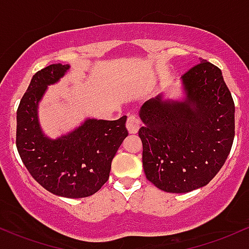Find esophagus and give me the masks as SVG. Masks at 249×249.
Wrapping results in <instances>:
<instances>
[{
    "instance_id": "34e87169",
    "label": "esophagus",
    "mask_w": 249,
    "mask_h": 249,
    "mask_svg": "<svg viewBox=\"0 0 249 249\" xmlns=\"http://www.w3.org/2000/svg\"><path fill=\"white\" fill-rule=\"evenodd\" d=\"M139 127H141V122H139V119L136 116H130L126 122V129L129 131V133L135 135V133L138 132Z\"/></svg>"
}]
</instances>
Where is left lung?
<instances>
[{
	"label": "left lung",
	"instance_id": "1",
	"mask_svg": "<svg viewBox=\"0 0 249 249\" xmlns=\"http://www.w3.org/2000/svg\"><path fill=\"white\" fill-rule=\"evenodd\" d=\"M168 89L142 105L138 131L146 178L166 193H189L215 177L233 145L235 106L222 72L201 60Z\"/></svg>",
	"mask_w": 249,
	"mask_h": 249
}]
</instances>
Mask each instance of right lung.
Returning <instances> with one entry per match:
<instances>
[{
    "instance_id": "1",
    "label": "right lung",
    "mask_w": 249,
    "mask_h": 249,
    "mask_svg": "<svg viewBox=\"0 0 249 249\" xmlns=\"http://www.w3.org/2000/svg\"><path fill=\"white\" fill-rule=\"evenodd\" d=\"M71 65L53 64L33 75L16 113V146L33 178L54 195H93L108 179L111 163L127 137L126 116L117 120L86 118L56 138L42 130L39 105L48 86L58 84Z\"/></svg>"
}]
</instances>
